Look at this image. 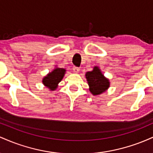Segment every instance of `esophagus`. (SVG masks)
<instances>
[{"label":"esophagus","instance_id":"1","mask_svg":"<svg viewBox=\"0 0 153 153\" xmlns=\"http://www.w3.org/2000/svg\"><path fill=\"white\" fill-rule=\"evenodd\" d=\"M73 72H74L75 73H78L79 71H80V68H77V67H73Z\"/></svg>","mask_w":153,"mask_h":153}]
</instances>
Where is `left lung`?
<instances>
[{
    "label": "left lung",
    "instance_id": "1",
    "mask_svg": "<svg viewBox=\"0 0 153 153\" xmlns=\"http://www.w3.org/2000/svg\"><path fill=\"white\" fill-rule=\"evenodd\" d=\"M89 91L94 96H98L106 92L110 86V82L108 78L103 75L98 66H94L93 71L85 73Z\"/></svg>",
    "mask_w": 153,
    "mask_h": 153
}]
</instances>
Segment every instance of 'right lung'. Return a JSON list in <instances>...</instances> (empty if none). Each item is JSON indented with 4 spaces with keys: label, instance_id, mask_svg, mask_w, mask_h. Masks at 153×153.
<instances>
[{
    "label": "right lung",
    "instance_id": "add662e5",
    "mask_svg": "<svg viewBox=\"0 0 153 153\" xmlns=\"http://www.w3.org/2000/svg\"><path fill=\"white\" fill-rule=\"evenodd\" d=\"M66 73L64 68H55L50 73L42 79V83L45 87L48 88L50 91H54L58 87L59 82L62 80L63 77Z\"/></svg>",
    "mask_w": 153,
    "mask_h": 153
}]
</instances>
